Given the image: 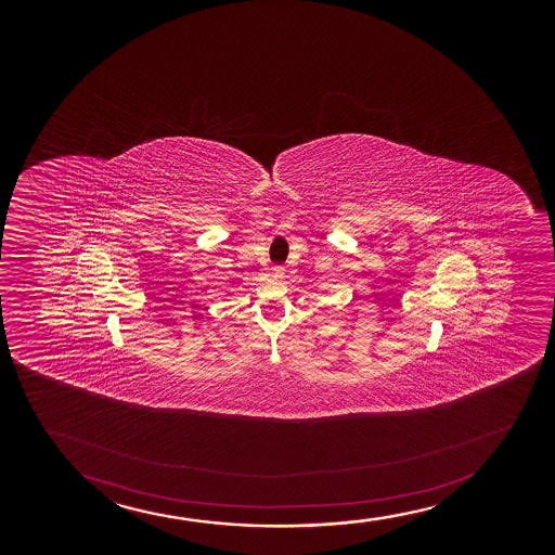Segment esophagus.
Returning <instances> with one entry per match:
<instances>
[{"label":"esophagus","instance_id":"1","mask_svg":"<svg viewBox=\"0 0 555 555\" xmlns=\"http://www.w3.org/2000/svg\"><path fill=\"white\" fill-rule=\"evenodd\" d=\"M283 275H285V268L281 267V264L272 268V278H274V280H283Z\"/></svg>","mask_w":555,"mask_h":555}]
</instances>
